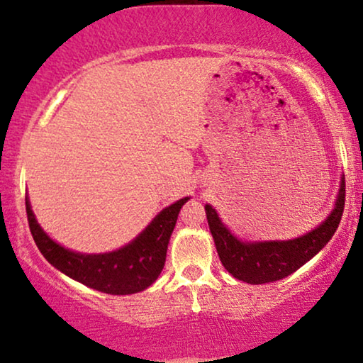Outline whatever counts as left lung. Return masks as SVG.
Returning a JSON list of instances; mask_svg holds the SVG:
<instances>
[{
	"instance_id": "obj_1",
	"label": "left lung",
	"mask_w": 363,
	"mask_h": 363,
	"mask_svg": "<svg viewBox=\"0 0 363 363\" xmlns=\"http://www.w3.org/2000/svg\"><path fill=\"white\" fill-rule=\"evenodd\" d=\"M345 205V178L342 177L334 210L319 226L287 241H241L218 216L211 205H205L208 226L215 240L221 264L233 277L247 284H266L292 274L312 259L334 236Z\"/></svg>"
}]
</instances>
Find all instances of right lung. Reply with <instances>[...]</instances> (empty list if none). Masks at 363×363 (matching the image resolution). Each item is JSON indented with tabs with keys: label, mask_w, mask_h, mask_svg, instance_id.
Listing matches in <instances>:
<instances>
[{
	"label": "right lung",
	"mask_w": 363,
	"mask_h": 363,
	"mask_svg": "<svg viewBox=\"0 0 363 363\" xmlns=\"http://www.w3.org/2000/svg\"><path fill=\"white\" fill-rule=\"evenodd\" d=\"M188 200L190 196H185L162 210L128 245L101 255L71 251L51 240L39 226L29 198H26V213L34 242L56 269L91 289L113 296H127L147 289L160 276L178 213Z\"/></svg>",
	"instance_id": "add662e5"
}]
</instances>
